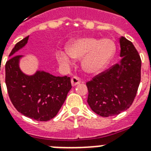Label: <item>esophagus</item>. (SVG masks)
Masks as SVG:
<instances>
[{
  "label": "esophagus",
  "mask_w": 151,
  "mask_h": 151,
  "mask_svg": "<svg viewBox=\"0 0 151 151\" xmlns=\"http://www.w3.org/2000/svg\"><path fill=\"white\" fill-rule=\"evenodd\" d=\"M81 83V79L78 77H76V76H73V78H71V84L73 86H75V85H78Z\"/></svg>",
  "instance_id": "obj_1"
}]
</instances>
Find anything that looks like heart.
<instances>
[{"label": "heart", "instance_id": "heart-1", "mask_svg": "<svg viewBox=\"0 0 151 151\" xmlns=\"http://www.w3.org/2000/svg\"><path fill=\"white\" fill-rule=\"evenodd\" d=\"M67 52L57 51V60L63 65H68L72 58L82 59L83 70L88 73H97L106 67L116 52L115 43L110 39L83 37L71 41L66 46Z\"/></svg>", "mask_w": 151, "mask_h": 151}]
</instances>
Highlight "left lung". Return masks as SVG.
Segmentation results:
<instances>
[{
    "label": "left lung",
    "mask_w": 151,
    "mask_h": 151,
    "mask_svg": "<svg viewBox=\"0 0 151 151\" xmlns=\"http://www.w3.org/2000/svg\"><path fill=\"white\" fill-rule=\"evenodd\" d=\"M121 61L86 82L88 103L101 117L119 114L133 103L141 80V59L131 41L119 40Z\"/></svg>",
    "instance_id": "1"
}]
</instances>
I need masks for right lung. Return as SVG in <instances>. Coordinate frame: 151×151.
I'll return each mask as SVG.
<instances>
[{"label":"right lung","instance_id":"1","mask_svg":"<svg viewBox=\"0 0 151 151\" xmlns=\"http://www.w3.org/2000/svg\"><path fill=\"white\" fill-rule=\"evenodd\" d=\"M29 36L19 41L5 63V83L8 96L15 108L31 119L47 122L52 119L71 89L70 78L55 77L45 72L27 76L19 67L20 55L15 52L27 43Z\"/></svg>","mask_w":151,"mask_h":151}]
</instances>
